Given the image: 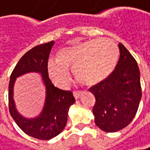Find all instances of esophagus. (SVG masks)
I'll return each mask as SVG.
<instances>
[{
  "mask_svg": "<svg viewBox=\"0 0 150 150\" xmlns=\"http://www.w3.org/2000/svg\"><path fill=\"white\" fill-rule=\"evenodd\" d=\"M73 94H74V97H75V99H78L82 95V93L81 92H74Z\"/></svg>",
  "mask_w": 150,
  "mask_h": 150,
  "instance_id": "obj_1",
  "label": "esophagus"
}]
</instances>
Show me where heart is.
I'll return each mask as SVG.
<instances>
[{
  "label": "heart",
  "instance_id": "1",
  "mask_svg": "<svg viewBox=\"0 0 150 150\" xmlns=\"http://www.w3.org/2000/svg\"><path fill=\"white\" fill-rule=\"evenodd\" d=\"M119 48L114 40L103 38L79 42L58 51L57 59L47 61V72L52 82L65 87L72 69L75 79L92 86L105 81L117 64Z\"/></svg>",
  "mask_w": 150,
  "mask_h": 150
}]
</instances>
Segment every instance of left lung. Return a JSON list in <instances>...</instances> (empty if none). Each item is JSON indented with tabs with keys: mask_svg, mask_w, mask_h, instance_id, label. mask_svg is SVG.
I'll return each mask as SVG.
<instances>
[{
	"mask_svg": "<svg viewBox=\"0 0 150 150\" xmlns=\"http://www.w3.org/2000/svg\"><path fill=\"white\" fill-rule=\"evenodd\" d=\"M120 58L112 74L89 90L96 98L95 124L106 132L128 126L136 115L142 97L140 72L135 58L119 43Z\"/></svg>",
	"mask_w": 150,
	"mask_h": 150,
	"instance_id": "8db88e82",
	"label": "left lung"
}]
</instances>
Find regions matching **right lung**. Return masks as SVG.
I'll return each instance as SVG.
<instances>
[{
  "mask_svg": "<svg viewBox=\"0 0 150 150\" xmlns=\"http://www.w3.org/2000/svg\"><path fill=\"white\" fill-rule=\"evenodd\" d=\"M54 41L41 44L28 51L14 68L10 76L8 87L9 111L17 125L27 135L49 140L57 136L65 127L69 107L75 102L73 93L54 86L49 79L47 61ZM36 72L42 75L46 87V98L43 109L38 117L26 118L17 111L13 99V88L16 79L21 75Z\"/></svg>",
  "mask_w": 150,
  "mask_h": 150,
  "instance_id": "right-lung-1",
  "label": "right lung"
}]
</instances>
